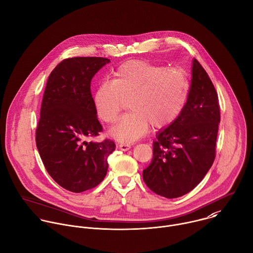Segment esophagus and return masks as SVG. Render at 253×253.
Returning <instances> with one entry per match:
<instances>
[{"mask_svg":"<svg viewBox=\"0 0 253 253\" xmlns=\"http://www.w3.org/2000/svg\"><path fill=\"white\" fill-rule=\"evenodd\" d=\"M130 148H131V145L128 144V143L119 144V149L122 150V151H128V150H130Z\"/></svg>","mask_w":253,"mask_h":253,"instance_id":"esophagus-1","label":"esophagus"}]
</instances>
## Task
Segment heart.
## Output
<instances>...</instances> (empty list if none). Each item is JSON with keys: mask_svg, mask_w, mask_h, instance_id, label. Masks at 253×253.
I'll return each instance as SVG.
<instances>
[{"mask_svg": "<svg viewBox=\"0 0 253 253\" xmlns=\"http://www.w3.org/2000/svg\"><path fill=\"white\" fill-rule=\"evenodd\" d=\"M191 84L183 68L148 60H130L119 65L110 81L100 83L94 93L99 119L112 125L128 102L129 113L119 119L110 135L120 142L144 136L150 125L162 129L172 125L183 113Z\"/></svg>", "mask_w": 253, "mask_h": 253, "instance_id": "1", "label": "heart"}]
</instances>
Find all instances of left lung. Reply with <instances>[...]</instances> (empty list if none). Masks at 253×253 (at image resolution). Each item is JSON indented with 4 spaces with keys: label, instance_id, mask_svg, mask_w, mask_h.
Returning a JSON list of instances; mask_svg holds the SVG:
<instances>
[{
    "label": "left lung",
    "instance_id": "1",
    "mask_svg": "<svg viewBox=\"0 0 253 253\" xmlns=\"http://www.w3.org/2000/svg\"><path fill=\"white\" fill-rule=\"evenodd\" d=\"M192 84L180 117L162 130L153 143V159L143 180L155 194L182 197L205 178L215 158L220 121L218 96L202 64L195 58Z\"/></svg>",
    "mask_w": 253,
    "mask_h": 253
}]
</instances>
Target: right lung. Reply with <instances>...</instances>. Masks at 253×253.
I'll list each match as a JSON object with an SVG mask.
<instances>
[{
	"mask_svg": "<svg viewBox=\"0 0 253 253\" xmlns=\"http://www.w3.org/2000/svg\"><path fill=\"white\" fill-rule=\"evenodd\" d=\"M110 59L69 57L50 72L36 130V143L49 176L63 189L81 193L98 186L106 176L110 139L86 142L102 132L90 83Z\"/></svg>",
	"mask_w": 253,
	"mask_h": 253,
	"instance_id": "1",
	"label": "right lung"
}]
</instances>
